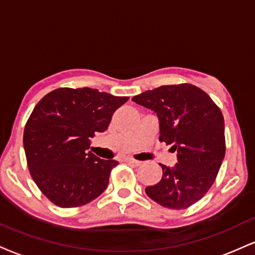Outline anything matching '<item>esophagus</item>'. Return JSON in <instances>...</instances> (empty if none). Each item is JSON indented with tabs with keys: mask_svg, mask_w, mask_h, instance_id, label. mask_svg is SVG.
<instances>
[{
	"mask_svg": "<svg viewBox=\"0 0 255 255\" xmlns=\"http://www.w3.org/2000/svg\"><path fill=\"white\" fill-rule=\"evenodd\" d=\"M126 162H128V164L133 165V166H140V165L142 164V161L135 160V159H133V158H126Z\"/></svg>",
	"mask_w": 255,
	"mask_h": 255,
	"instance_id": "esophagus-1",
	"label": "esophagus"
}]
</instances>
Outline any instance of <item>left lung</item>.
<instances>
[{"mask_svg":"<svg viewBox=\"0 0 255 255\" xmlns=\"http://www.w3.org/2000/svg\"><path fill=\"white\" fill-rule=\"evenodd\" d=\"M131 101L158 116L159 139L177 152L174 166L159 164L162 177L147 186V196L170 209L195 204L215 182L225 158V119L219 107L191 84L161 85Z\"/></svg>","mask_w":255,"mask_h":255,"instance_id":"8db88e82","label":"left lung"}]
</instances>
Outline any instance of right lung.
Listing matches in <instances>:
<instances>
[{
  "label": "right lung",
  "mask_w": 255,
  "mask_h": 255,
  "mask_svg": "<svg viewBox=\"0 0 255 255\" xmlns=\"http://www.w3.org/2000/svg\"><path fill=\"white\" fill-rule=\"evenodd\" d=\"M128 97L91 88H61L40 100L23 131L30 176L46 197L61 208L87 204L109 183L119 164L88 151L90 139L108 129Z\"/></svg>",
  "instance_id": "right-lung-1"
}]
</instances>
